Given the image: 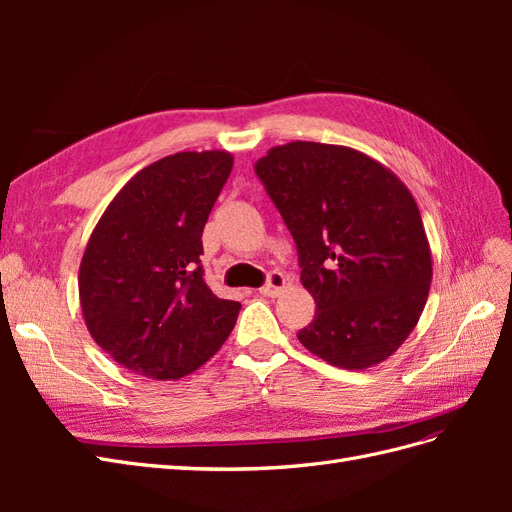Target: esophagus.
Wrapping results in <instances>:
<instances>
[{"label": "esophagus", "instance_id": "esophagus-1", "mask_svg": "<svg viewBox=\"0 0 512 512\" xmlns=\"http://www.w3.org/2000/svg\"><path fill=\"white\" fill-rule=\"evenodd\" d=\"M284 288H286V277H284V273L273 271V273L269 275L267 284L260 288V294H265V297H277V294H280Z\"/></svg>", "mask_w": 512, "mask_h": 512}]
</instances>
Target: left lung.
<instances>
[{
	"label": "left lung",
	"instance_id": "1",
	"mask_svg": "<svg viewBox=\"0 0 512 512\" xmlns=\"http://www.w3.org/2000/svg\"><path fill=\"white\" fill-rule=\"evenodd\" d=\"M256 175L297 243L316 316L299 342L342 369L386 361L421 318L431 250L406 183L367 153L294 141L256 162Z\"/></svg>",
	"mask_w": 512,
	"mask_h": 512
}]
</instances>
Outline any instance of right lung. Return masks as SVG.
Instances as JSON below:
<instances>
[{"label": "right lung", "instance_id": "1", "mask_svg": "<svg viewBox=\"0 0 512 512\" xmlns=\"http://www.w3.org/2000/svg\"><path fill=\"white\" fill-rule=\"evenodd\" d=\"M232 162L220 149L153 162L91 232L79 269L83 318L96 344L134 374L188 376L235 329L241 303L215 297L200 267V237Z\"/></svg>", "mask_w": 512, "mask_h": 512}]
</instances>
